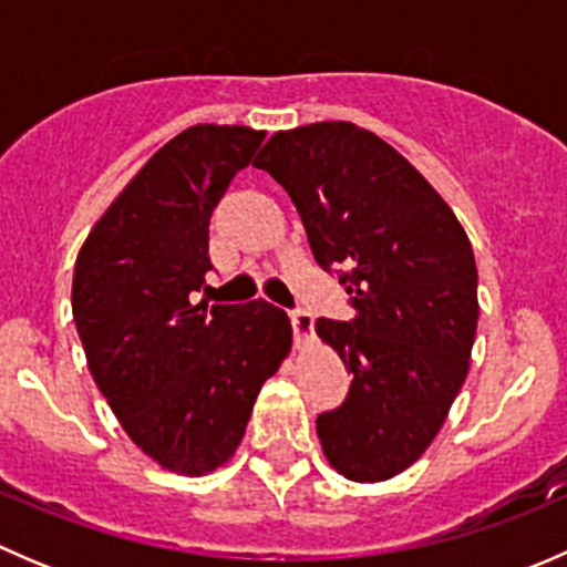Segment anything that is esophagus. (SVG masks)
<instances>
[{
    "instance_id": "obj_1",
    "label": "esophagus",
    "mask_w": 567,
    "mask_h": 567,
    "mask_svg": "<svg viewBox=\"0 0 567 567\" xmlns=\"http://www.w3.org/2000/svg\"><path fill=\"white\" fill-rule=\"evenodd\" d=\"M290 326H293L296 342H305L312 337V329H316V318L307 310H293L290 312Z\"/></svg>"
}]
</instances>
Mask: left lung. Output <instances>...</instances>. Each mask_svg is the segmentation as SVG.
I'll return each mask as SVG.
<instances>
[{"label":"left lung","instance_id":"left-lung-1","mask_svg":"<svg viewBox=\"0 0 567 567\" xmlns=\"http://www.w3.org/2000/svg\"><path fill=\"white\" fill-rule=\"evenodd\" d=\"M293 199L316 260L340 274L351 320L316 331L353 373L318 416L331 466L357 483L409 468L468 373L477 266L450 205L392 145L353 123L277 131L255 158Z\"/></svg>","mask_w":567,"mask_h":567}]
</instances>
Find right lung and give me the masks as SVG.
Here are the masks:
<instances>
[{"label":"right lung","mask_w":567,"mask_h":567,"mask_svg":"<svg viewBox=\"0 0 567 567\" xmlns=\"http://www.w3.org/2000/svg\"><path fill=\"white\" fill-rule=\"evenodd\" d=\"M262 131L192 125L95 221L73 268V320L87 368L131 442L188 477L241 444L257 392L288 357L285 310L194 305L210 271L208 225Z\"/></svg>","instance_id":"1"}]
</instances>
